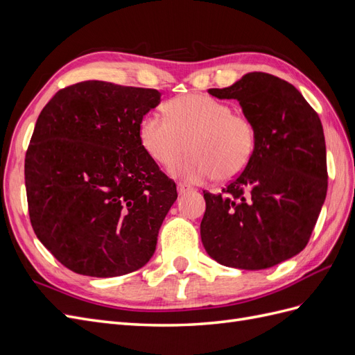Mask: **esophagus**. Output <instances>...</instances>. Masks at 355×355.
<instances>
[{
  "label": "esophagus",
  "mask_w": 355,
  "mask_h": 355,
  "mask_svg": "<svg viewBox=\"0 0 355 355\" xmlns=\"http://www.w3.org/2000/svg\"><path fill=\"white\" fill-rule=\"evenodd\" d=\"M189 191H192L191 187H188V185H185V184H178V192H179V196L187 194V192H189Z\"/></svg>",
  "instance_id": "esophagus-1"
}]
</instances>
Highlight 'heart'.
Wrapping results in <instances>:
<instances>
[{"mask_svg": "<svg viewBox=\"0 0 355 355\" xmlns=\"http://www.w3.org/2000/svg\"><path fill=\"white\" fill-rule=\"evenodd\" d=\"M167 116L148 112L139 137L155 163L171 166L189 149L191 155L171 167L189 184L213 178L232 179L249 166L256 149V128L249 118L206 94H185L166 105Z\"/></svg>", "mask_w": 355, "mask_h": 355, "instance_id": "heart-1", "label": "heart"}]
</instances>
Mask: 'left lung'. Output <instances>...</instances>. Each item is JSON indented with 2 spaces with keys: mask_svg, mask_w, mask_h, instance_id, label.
<instances>
[{
  "mask_svg": "<svg viewBox=\"0 0 355 355\" xmlns=\"http://www.w3.org/2000/svg\"><path fill=\"white\" fill-rule=\"evenodd\" d=\"M218 99L239 101L254 124L256 149L220 194L204 192L201 241L211 259L266 270L305 249L327 194L323 125L300 92L265 72H249Z\"/></svg>",
  "mask_w": 355,
  "mask_h": 355,
  "instance_id": "obj_1",
  "label": "left lung"
}]
</instances>
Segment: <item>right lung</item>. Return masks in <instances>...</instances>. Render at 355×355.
Masks as SVG:
<instances>
[{
	"instance_id": "obj_1",
	"label": "right lung",
	"mask_w": 355,
	"mask_h": 355,
	"mask_svg": "<svg viewBox=\"0 0 355 355\" xmlns=\"http://www.w3.org/2000/svg\"><path fill=\"white\" fill-rule=\"evenodd\" d=\"M159 101L154 89L93 80L59 90L42 108L25 158L29 218L71 271L118 277L153 257L178 198L139 137Z\"/></svg>"
}]
</instances>
